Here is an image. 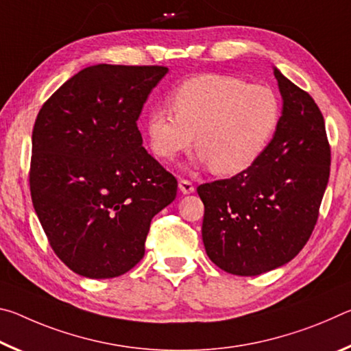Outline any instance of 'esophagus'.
<instances>
[{"label":"esophagus","mask_w":351,"mask_h":351,"mask_svg":"<svg viewBox=\"0 0 351 351\" xmlns=\"http://www.w3.org/2000/svg\"><path fill=\"white\" fill-rule=\"evenodd\" d=\"M180 190L184 195L193 193L195 192V186L192 184V181L189 180H180Z\"/></svg>","instance_id":"34e87169"}]
</instances>
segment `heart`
I'll return each mask as SVG.
<instances>
[{
    "label": "heart",
    "mask_w": 351,
    "mask_h": 351,
    "mask_svg": "<svg viewBox=\"0 0 351 351\" xmlns=\"http://www.w3.org/2000/svg\"><path fill=\"white\" fill-rule=\"evenodd\" d=\"M171 111L154 110L145 133L152 152L171 161L197 136L198 162L217 175H237L258 161L280 125L282 102L271 86L234 75L203 74L171 96Z\"/></svg>",
    "instance_id": "heart-1"
}]
</instances>
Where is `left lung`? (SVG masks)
<instances>
[{
    "mask_svg": "<svg viewBox=\"0 0 351 351\" xmlns=\"http://www.w3.org/2000/svg\"><path fill=\"white\" fill-rule=\"evenodd\" d=\"M280 125L260 159L229 180L201 184L203 243L218 268L258 276L293 260L316 226L330 178L324 116L280 71Z\"/></svg>",
    "mask_w": 351,
    "mask_h": 351,
    "instance_id": "1",
    "label": "left lung"
}]
</instances>
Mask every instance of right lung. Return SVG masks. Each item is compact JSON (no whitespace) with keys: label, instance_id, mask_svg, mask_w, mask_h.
I'll return each mask as SVG.
<instances>
[{"label":"right lung","instance_id":"obj_1","mask_svg":"<svg viewBox=\"0 0 351 351\" xmlns=\"http://www.w3.org/2000/svg\"><path fill=\"white\" fill-rule=\"evenodd\" d=\"M167 73L96 64L41 106L32 132V204L51 247L75 274H125L144 257L152 218L176 198V178L142 147L136 123Z\"/></svg>","mask_w":351,"mask_h":351}]
</instances>
